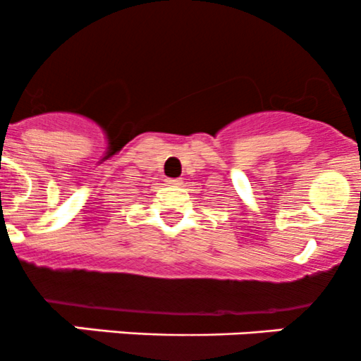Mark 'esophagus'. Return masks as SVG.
<instances>
[{
	"mask_svg": "<svg viewBox=\"0 0 361 361\" xmlns=\"http://www.w3.org/2000/svg\"><path fill=\"white\" fill-rule=\"evenodd\" d=\"M166 182H169V184H173V185H179L180 184V179H166Z\"/></svg>",
	"mask_w": 361,
	"mask_h": 361,
	"instance_id": "34e87169",
	"label": "esophagus"
}]
</instances>
